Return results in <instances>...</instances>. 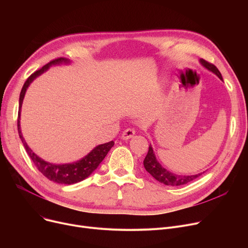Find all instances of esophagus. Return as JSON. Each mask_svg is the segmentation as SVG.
<instances>
[{"instance_id":"1","label":"esophagus","mask_w":248,"mask_h":248,"mask_svg":"<svg viewBox=\"0 0 248 248\" xmlns=\"http://www.w3.org/2000/svg\"><path fill=\"white\" fill-rule=\"evenodd\" d=\"M136 134V131L134 128H126L124 131V133L122 134V139L123 140H128L132 139Z\"/></svg>"}]
</instances>
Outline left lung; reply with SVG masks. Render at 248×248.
I'll list each match as a JSON object with an SVG mask.
<instances>
[{
  "label": "left lung",
  "mask_w": 248,
  "mask_h": 248,
  "mask_svg": "<svg viewBox=\"0 0 248 248\" xmlns=\"http://www.w3.org/2000/svg\"><path fill=\"white\" fill-rule=\"evenodd\" d=\"M200 63L205 68L215 73L221 80H223L222 75H221L220 71L217 69L215 65H213L212 63L207 62L204 59H200ZM144 166H145V169L147 170V172H149L155 180L161 182V183H163L167 186H181V185L188 184L193 180L200 177L204 173L203 172V173L191 175V176H182V175H176L170 171L166 170V169L164 167H162V165L157 161V158H155V153H154L151 145L149 147V152L144 160Z\"/></svg>",
  "instance_id": "obj_1"
}]
</instances>
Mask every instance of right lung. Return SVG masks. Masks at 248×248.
Returning a JSON list of instances; mask_svg holds the SVG:
<instances>
[{
    "mask_svg": "<svg viewBox=\"0 0 248 248\" xmlns=\"http://www.w3.org/2000/svg\"><path fill=\"white\" fill-rule=\"evenodd\" d=\"M61 63H69V60L66 58H57L50 61L46 65L35 71L33 74H31L26 82L24 83L21 93H20V98H19V112H18V133L19 137L23 142V145L25 147L26 152L29 155V157L33 161L34 165L36 168L40 171L47 179L50 181H53L55 183L58 184H66V185H71L78 183L84 179H86L89 175H91L95 169L98 167V165L102 162V160L106 158V155H108V151L113 147L114 142L113 140L106 142V144L99 145L95 147L93 151H91L88 155H86L84 158L81 160L71 163V164H63V165H56V164H51L48 163L41 158H39L38 155L32 152V150L28 147L27 142L25 141L23 135L21 133V127H20V113H21V107H22V102L26 93V90H27L28 86L30 83L35 79L36 77L39 75H41L44 73L51 65H56V64H61Z\"/></svg>",
    "mask_w": 248,
    "mask_h": 248,
    "instance_id": "1",
    "label": "right lung"
}]
</instances>
